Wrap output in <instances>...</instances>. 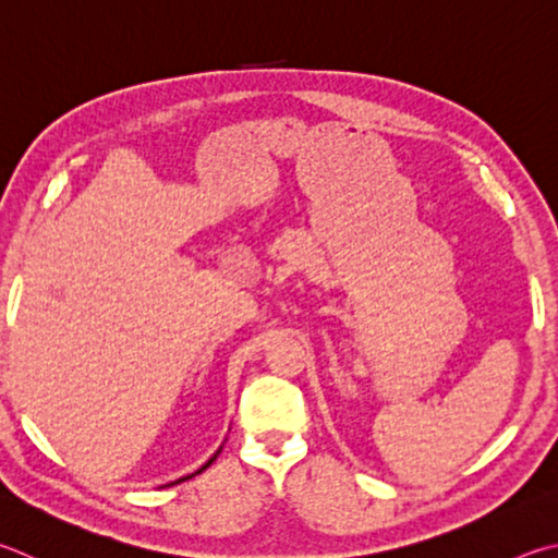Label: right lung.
I'll list each match as a JSON object with an SVG mask.
<instances>
[{
  "mask_svg": "<svg viewBox=\"0 0 558 558\" xmlns=\"http://www.w3.org/2000/svg\"><path fill=\"white\" fill-rule=\"evenodd\" d=\"M219 451H221V449H219ZM219 451H217V453H215V456H211V459H209V461H207V463H205V465H202V469H197V471H195V473H190V475H185V478H180V481H175V483H168V485H178V483H182V481H187V478H192V475H197V473H202V471H205V469H209V465H211V463H215V461H217V456H219Z\"/></svg>",
  "mask_w": 558,
  "mask_h": 558,
  "instance_id": "add662e5",
  "label": "right lung"
}]
</instances>
